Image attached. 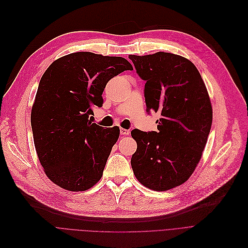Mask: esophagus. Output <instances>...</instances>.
Wrapping results in <instances>:
<instances>
[{
	"label": "esophagus",
	"instance_id": "34e87169",
	"mask_svg": "<svg viewBox=\"0 0 248 248\" xmlns=\"http://www.w3.org/2000/svg\"><path fill=\"white\" fill-rule=\"evenodd\" d=\"M120 134H121V135H129V134H130V131L127 130V129L121 128V129H120Z\"/></svg>",
	"mask_w": 248,
	"mask_h": 248
}]
</instances>
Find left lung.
Returning <instances> with one entry per match:
<instances>
[{"mask_svg":"<svg viewBox=\"0 0 248 248\" xmlns=\"http://www.w3.org/2000/svg\"><path fill=\"white\" fill-rule=\"evenodd\" d=\"M145 80L146 111L159 112L157 131L134 129L131 157L136 179L148 188L167 191L190 178L202 156L212 125V106L199 70L186 58L156 52L129 55Z\"/></svg>","mask_w":248,"mask_h":248,"instance_id":"left-lung-1","label":"left lung"}]
</instances>
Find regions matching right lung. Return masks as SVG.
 Listing matches in <instances>:
<instances>
[{
	"label": "right lung",
	"mask_w": 248,
	"mask_h": 248,
	"mask_svg": "<svg viewBox=\"0 0 248 248\" xmlns=\"http://www.w3.org/2000/svg\"><path fill=\"white\" fill-rule=\"evenodd\" d=\"M133 67L120 56L70 53L43 74L31 111L35 148L46 175L57 186L80 192L103 174L120 129L92 123L93 108L102 107L107 82Z\"/></svg>",
	"instance_id": "right-lung-1"
}]
</instances>
